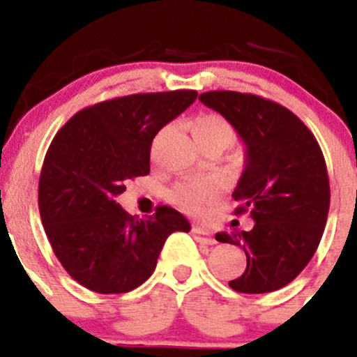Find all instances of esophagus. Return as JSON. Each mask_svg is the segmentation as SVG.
I'll use <instances>...</instances> for the list:
<instances>
[{
  "label": "esophagus",
  "instance_id": "1",
  "mask_svg": "<svg viewBox=\"0 0 357 357\" xmlns=\"http://www.w3.org/2000/svg\"><path fill=\"white\" fill-rule=\"evenodd\" d=\"M192 235L197 242L204 243V245H214L215 243V238L212 236V233L207 231V229H204V228H199V226H195V228L192 229Z\"/></svg>",
  "mask_w": 357,
  "mask_h": 357
}]
</instances>
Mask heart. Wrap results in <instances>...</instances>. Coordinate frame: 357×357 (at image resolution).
<instances>
[{
	"label": "heart",
	"mask_w": 357,
	"mask_h": 357,
	"mask_svg": "<svg viewBox=\"0 0 357 357\" xmlns=\"http://www.w3.org/2000/svg\"><path fill=\"white\" fill-rule=\"evenodd\" d=\"M193 139L199 146L218 145L222 150L233 145L236 131L225 117L218 114H204L193 121ZM214 195V186L207 181H183L178 183L169 192V200L186 212H197L204 202Z\"/></svg>",
	"instance_id": "1"
}]
</instances>
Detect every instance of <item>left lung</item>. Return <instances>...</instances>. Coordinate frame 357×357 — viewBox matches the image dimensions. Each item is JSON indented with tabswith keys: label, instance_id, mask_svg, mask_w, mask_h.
<instances>
[{
	"label": "left lung",
	"instance_id": "obj_1",
	"mask_svg": "<svg viewBox=\"0 0 357 357\" xmlns=\"http://www.w3.org/2000/svg\"><path fill=\"white\" fill-rule=\"evenodd\" d=\"M199 100L219 112L245 143V169L233 199L248 212L250 231L218 233L243 248L247 268L229 287L268 294L301 275L319 245L330 208L325 157L307 126L289 109L250 93L208 91Z\"/></svg>",
	"mask_w": 357,
	"mask_h": 357
}]
</instances>
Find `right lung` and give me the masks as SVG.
Returning <instances> with one entry per match:
<instances>
[{
  "label": "right lung",
  "mask_w": 357,
  "mask_h": 357,
  "mask_svg": "<svg viewBox=\"0 0 357 357\" xmlns=\"http://www.w3.org/2000/svg\"><path fill=\"white\" fill-rule=\"evenodd\" d=\"M193 89L138 93L86 107L53 138L39 176V214L63 269L86 289L126 294L152 276L165 240L190 231L167 205L138 219L115 202L150 172L155 135L197 100Z\"/></svg>",
  "instance_id": "add662e5"
}]
</instances>
